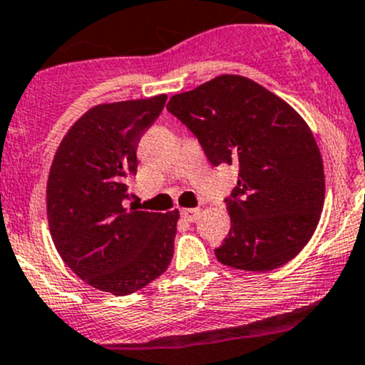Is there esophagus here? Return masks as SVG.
Masks as SVG:
<instances>
[{
    "instance_id": "obj_1",
    "label": "esophagus",
    "mask_w": 365,
    "mask_h": 365,
    "mask_svg": "<svg viewBox=\"0 0 365 365\" xmlns=\"http://www.w3.org/2000/svg\"><path fill=\"white\" fill-rule=\"evenodd\" d=\"M199 215H200V210H197V207H186V210H180V217L188 222H195L197 218H199Z\"/></svg>"
}]
</instances>
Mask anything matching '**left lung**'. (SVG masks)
<instances>
[{
  "instance_id": "1",
  "label": "left lung",
  "mask_w": 365,
  "mask_h": 365,
  "mask_svg": "<svg viewBox=\"0 0 365 365\" xmlns=\"http://www.w3.org/2000/svg\"><path fill=\"white\" fill-rule=\"evenodd\" d=\"M166 109L195 134L211 165L238 166L225 199L231 229L215 249L218 262L265 272L296 258L324 206V166L307 121L240 75L173 95Z\"/></svg>"
}]
</instances>
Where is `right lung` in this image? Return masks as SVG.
Masks as SVG:
<instances>
[{"label": "right lung", "instance_id": "right-lung-1", "mask_svg": "<svg viewBox=\"0 0 365 365\" xmlns=\"http://www.w3.org/2000/svg\"><path fill=\"white\" fill-rule=\"evenodd\" d=\"M168 96L100 103L62 138L46 186L51 238L66 265L114 296L147 287L168 269L179 211L127 206L138 143Z\"/></svg>", "mask_w": 365, "mask_h": 365}]
</instances>
